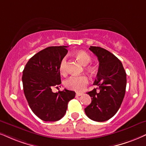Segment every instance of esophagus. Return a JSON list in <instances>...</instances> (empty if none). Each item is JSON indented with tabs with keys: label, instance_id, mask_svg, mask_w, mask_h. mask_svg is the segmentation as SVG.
<instances>
[{
	"label": "esophagus",
	"instance_id": "esophagus-1",
	"mask_svg": "<svg viewBox=\"0 0 146 146\" xmlns=\"http://www.w3.org/2000/svg\"><path fill=\"white\" fill-rule=\"evenodd\" d=\"M83 94L82 93H77L76 94V96H82Z\"/></svg>",
	"mask_w": 146,
	"mask_h": 146
}]
</instances>
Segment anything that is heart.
<instances>
[{
  "label": "heart",
  "instance_id": "b5f03b06",
  "mask_svg": "<svg viewBox=\"0 0 146 146\" xmlns=\"http://www.w3.org/2000/svg\"><path fill=\"white\" fill-rule=\"evenodd\" d=\"M75 56L81 63L84 65H87L92 60L91 56L85 51L79 50L75 52ZM59 70L60 73L64 75L67 73V58L64 57L60 62ZM89 83L88 78L86 75H80V76H71L64 82V86L67 88L75 92H82L84 90L87 85Z\"/></svg>",
  "mask_w": 146,
  "mask_h": 146
}]
</instances>
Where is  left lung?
I'll list each match as a JSON object with an SVG mask.
<instances>
[{
  "mask_svg": "<svg viewBox=\"0 0 146 146\" xmlns=\"http://www.w3.org/2000/svg\"><path fill=\"white\" fill-rule=\"evenodd\" d=\"M99 61L94 85L98 86L88 92L92 102L85 108L86 115L97 122L109 120L117 113L125 94L127 77L123 64L107 50L98 46L89 48Z\"/></svg>",
  "mask_w": 146,
  "mask_h": 146,
  "instance_id": "left-lung-1",
  "label": "left lung"
}]
</instances>
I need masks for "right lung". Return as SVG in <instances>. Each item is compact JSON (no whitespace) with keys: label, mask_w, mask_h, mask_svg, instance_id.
<instances>
[{"label":"right lung","mask_w":146,"mask_h":146,"mask_svg":"<svg viewBox=\"0 0 146 146\" xmlns=\"http://www.w3.org/2000/svg\"><path fill=\"white\" fill-rule=\"evenodd\" d=\"M67 46H50L28 60L22 76L23 92L33 112L44 121H56L64 117L68 102L75 92L64 89L54 93L61 84L60 62L67 54Z\"/></svg>","instance_id":"add662e5"}]
</instances>
